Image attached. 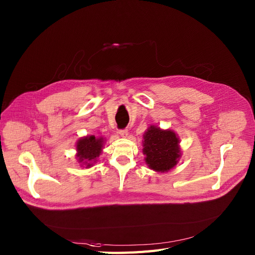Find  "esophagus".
Segmentation results:
<instances>
[{
	"label": "esophagus",
	"instance_id": "obj_1",
	"mask_svg": "<svg viewBox=\"0 0 255 255\" xmlns=\"http://www.w3.org/2000/svg\"><path fill=\"white\" fill-rule=\"evenodd\" d=\"M119 134L123 137H125V136L128 135V130L127 129H121V130H119Z\"/></svg>",
	"mask_w": 255,
	"mask_h": 255
}]
</instances>
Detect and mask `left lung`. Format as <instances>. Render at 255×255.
<instances>
[{
  "label": "left lung",
  "instance_id": "1",
  "mask_svg": "<svg viewBox=\"0 0 255 255\" xmlns=\"http://www.w3.org/2000/svg\"><path fill=\"white\" fill-rule=\"evenodd\" d=\"M143 153L145 162L150 169L164 172L177 165L181 157L180 141L172 130H163L157 126H150L144 133Z\"/></svg>",
  "mask_w": 255,
  "mask_h": 255
}]
</instances>
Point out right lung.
I'll return each instance as SVG.
<instances>
[{
  "instance_id": "obj_1",
  "label": "right lung",
  "mask_w": 255,
  "mask_h": 255,
  "mask_svg": "<svg viewBox=\"0 0 255 255\" xmlns=\"http://www.w3.org/2000/svg\"><path fill=\"white\" fill-rule=\"evenodd\" d=\"M104 142V137H96L95 135H87L78 139L76 144V158L81 165H86V168L93 165L102 153Z\"/></svg>"
}]
</instances>
